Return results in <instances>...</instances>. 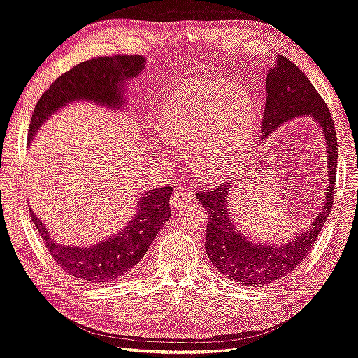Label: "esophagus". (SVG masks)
Instances as JSON below:
<instances>
[{
  "mask_svg": "<svg viewBox=\"0 0 358 358\" xmlns=\"http://www.w3.org/2000/svg\"><path fill=\"white\" fill-rule=\"evenodd\" d=\"M193 196H194V189L189 187V185H180V187H176L173 194H171L170 205L171 208H178L185 201H192Z\"/></svg>",
  "mask_w": 358,
  "mask_h": 358,
  "instance_id": "esophagus-1",
  "label": "esophagus"
}]
</instances>
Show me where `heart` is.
I'll return each instance as SVG.
<instances>
[{
  "instance_id": "b5f03b06",
  "label": "heart",
  "mask_w": 358,
  "mask_h": 358,
  "mask_svg": "<svg viewBox=\"0 0 358 358\" xmlns=\"http://www.w3.org/2000/svg\"><path fill=\"white\" fill-rule=\"evenodd\" d=\"M256 103L246 89L229 83H201L178 94L164 108L170 145L192 150L201 176L231 175L241 164Z\"/></svg>"
}]
</instances>
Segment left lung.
<instances>
[{
    "mask_svg": "<svg viewBox=\"0 0 358 358\" xmlns=\"http://www.w3.org/2000/svg\"><path fill=\"white\" fill-rule=\"evenodd\" d=\"M266 90L268 97L262 115V137H268L274 129L289 119L310 115L319 122L325 135L330 178L324 206L310 228L280 246H257L238 233L229 218L231 213L226 210L231 185L221 183L220 187L213 189L205 188L196 193L198 201L208 215L205 251L213 266L218 269V273L233 279L234 282H244L252 287L275 282L292 273L306 259L332 210L337 176V134L332 115L327 103L306 78L304 72L287 57L279 56L278 64L268 72Z\"/></svg>",
    "mask_w": 358,
    "mask_h": 358,
    "instance_id": "left-lung-1",
    "label": "left lung"
}]
</instances>
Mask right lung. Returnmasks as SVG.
Returning a JSON list of instances; mask_svg holds the SVG:
<instances>
[{
    "label": "right lung",
    "instance_id": "1",
    "mask_svg": "<svg viewBox=\"0 0 358 358\" xmlns=\"http://www.w3.org/2000/svg\"><path fill=\"white\" fill-rule=\"evenodd\" d=\"M142 69L143 57L138 54L92 57L74 66L59 76L36 103L29 124V138L46 117L71 101L85 99L106 103L108 107L120 106L124 102L120 85L125 79L135 78ZM171 187L150 189L145 196L140 198L138 211L122 231L90 248L54 243L34 213L31 220L46 244L49 255L67 274L89 282H107L124 278L145 255L153 238L171 216Z\"/></svg>",
    "mask_w": 358,
    "mask_h": 358
}]
</instances>
